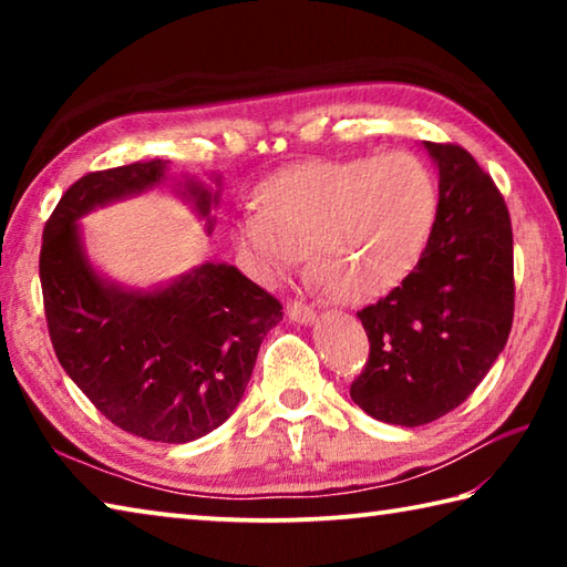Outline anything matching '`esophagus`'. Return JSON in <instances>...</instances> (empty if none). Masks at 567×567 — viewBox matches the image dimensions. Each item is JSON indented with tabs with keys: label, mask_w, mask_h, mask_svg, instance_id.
<instances>
[{
	"label": "esophagus",
	"mask_w": 567,
	"mask_h": 567,
	"mask_svg": "<svg viewBox=\"0 0 567 567\" xmlns=\"http://www.w3.org/2000/svg\"><path fill=\"white\" fill-rule=\"evenodd\" d=\"M287 318L297 324H312L315 320H318V315H315L312 307H307L302 302H290L287 305Z\"/></svg>",
	"instance_id": "obj_1"
}]
</instances>
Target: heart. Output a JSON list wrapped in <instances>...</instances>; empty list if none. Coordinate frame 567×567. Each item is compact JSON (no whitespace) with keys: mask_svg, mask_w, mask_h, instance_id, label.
Returning a JSON list of instances; mask_svg holds the SVG:
<instances>
[{"mask_svg":"<svg viewBox=\"0 0 567 567\" xmlns=\"http://www.w3.org/2000/svg\"><path fill=\"white\" fill-rule=\"evenodd\" d=\"M437 219V182L410 152L307 159L257 189V209L229 223L239 257L260 280L290 277L310 252L320 290L368 305L415 270Z\"/></svg>","mask_w":567,"mask_h":567,"instance_id":"obj_1","label":"heart"}]
</instances>
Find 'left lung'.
I'll return each instance as SVG.
<instances>
[{
    "label": "left lung",
    "mask_w": 567,
    "mask_h": 567,
    "mask_svg": "<svg viewBox=\"0 0 567 567\" xmlns=\"http://www.w3.org/2000/svg\"><path fill=\"white\" fill-rule=\"evenodd\" d=\"M437 167V219L400 287L358 312L370 360L350 398L370 417L427 425L470 398L513 328V229L495 182L457 145L422 142Z\"/></svg>",
    "instance_id": "left-lung-1"
}]
</instances>
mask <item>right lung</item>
Returning <instances> with one entry per match:
<instances>
[{
	"mask_svg": "<svg viewBox=\"0 0 567 567\" xmlns=\"http://www.w3.org/2000/svg\"><path fill=\"white\" fill-rule=\"evenodd\" d=\"M167 179L213 233L219 175L175 179L165 159L90 172L44 227L40 280L52 348L74 385L117 427L182 445L233 415L282 305L227 262L152 287L122 285L92 262L82 217Z\"/></svg>",
	"mask_w": 567,
	"mask_h": 567,
	"instance_id": "1",
	"label": "right lung"
}]
</instances>
